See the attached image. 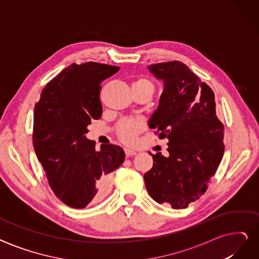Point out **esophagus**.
<instances>
[{
	"mask_svg": "<svg viewBox=\"0 0 259 259\" xmlns=\"http://www.w3.org/2000/svg\"><path fill=\"white\" fill-rule=\"evenodd\" d=\"M124 151H125V154H126L127 158H130V156H133V155L137 154V152H136L135 150H133V149H130V148H126Z\"/></svg>",
	"mask_w": 259,
	"mask_h": 259,
	"instance_id": "esophagus-1",
	"label": "esophagus"
}]
</instances>
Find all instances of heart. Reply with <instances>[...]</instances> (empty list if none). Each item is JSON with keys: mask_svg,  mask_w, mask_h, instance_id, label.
Returning a JSON list of instances; mask_svg holds the SVG:
<instances>
[{"mask_svg": "<svg viewBox=\"0 0 259 259\" xmlns=\"http://www.w3.org/2000/svg\"><path fill=\"white\" fill-rule=\"evenodd\" d=\"M133 86L138 88H149L154 91L153 82L146 76H140L134 82ZM146 126L145 121L140 117H125L117 123L115 127V134L122 143L132 144L135 138L144 131Z\"/></svg>", "mask_w": 259, "mask_h": 259, "instance_id": "heart-1", "label": "heart"}]
</instances>
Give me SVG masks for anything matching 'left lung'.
<instances>
[{
    "label": "left lung",
    "instance_id": "1",
    "mask_svg": "<svg viewBox=\"0 0 259 259\" xmlns=\"http://www.w3.org/2000/svg\"><path fill=\"white\" fill-rule=\"evenodd\" d=\"M164 81L150 127L167 138L168 156L152 154L153 166L144 175L150 197L175 209L186 208L207 190L222 162L225 126L216 116L214 92L177 60L148 66Z\"/></svg>",
    "mask_w": 259,
    "mask_h": 259
}]
</instances>
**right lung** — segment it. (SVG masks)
<instances>
[{"label":"right lung","instance_id":"add662e5","mask_svg":"<svg viewBox=\"0 0 259 259\" xmlns=\"http://www.w3.org/2000/svg\"><path fill=\"white\" fill-rule=\"evenodd\" d=\"M119 67L72 64L45 85L35 104L34 151L55 195L72 208H84L110 191L112 171L123 163L124 150L85 138L88 125L100 119L101 82Z\"/></svg>","mask_w":259,"mask_h":259}]
</instances>
